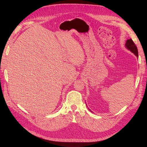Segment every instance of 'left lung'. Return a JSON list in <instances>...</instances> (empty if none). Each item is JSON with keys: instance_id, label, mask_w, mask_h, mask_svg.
I'll list each match as a JSON object with an SVG mask.
<instances>
[{"instance_id": "1", "label": "left lung", "mask_w": 147, "mask_h": 147, "mask_svg": "<svg viewBox=\"0 0 147 147\" xmlns=\"http://www.w3.org/2000/svg\"><path fill=\"white\" fill-rule=\"evenodd\" d=\"M126 47L129 50H130L132 53H134V54L138 57V50L136 45H135V43L134 42L132 41V40L131 38L127 40V41L125 44Z\"/></svg>"}]
</instances>
